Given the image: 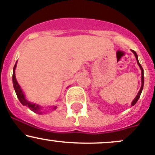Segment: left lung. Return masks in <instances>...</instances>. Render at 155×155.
<instances>
[{"label": "left lung", "mask_w": 155, "mask_h": 155, "mask_svg": "<svg viewBox=\"0 0 155 155\" xmlns=\"http://www.w3.org/2000/svg\"><path fill=\"white\" fill-rule=\"evenodd\" d=\"M132 52H133V53L134 54L135 57H136V59H137V63H138L139 66L140 67V68H141V71H142V76H141V78H142V79H141V80H142V86H141V88H140V91H139L138 94H137V95L136 96V98H135L134 99V101H132V103H131V106H134V105L135 104L137 103V101H138L139 98H140V95H141L142 91H143V85H144V73H143V67H142L141 65H140V63H139V60H138V56H137V53H136V52H135L134 51V50H132Z\"/></svg>", "instance_id": "obj_1"}]
</instances>
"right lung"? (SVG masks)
Masks as SVG:
<instances>
[{"label":"right lung","mask_w":155,"mask_h":155,"mask_svg":"<svg viewBox=\"0 0 155 155\" xmlns=\"http://www.w3.org/2000/svg\"><path fill=\"white\" fill-rule=\"evenodd\" d=\"M15 68H16V63H15V66H14V68H13V73H12V83H13L14 89H15V93H16L18 100L20 101L21 103L24 105V106H28V107L31 110L33 111V112L39 113V114H40V113H41V111H40L41 107L39 106V105H36V104L30 103V102L28 101L26 99H25V95H24V93H23V92H22L20 86L18 85V82H17L16 78H15ZM54 108H56V107H54Z\"/></svg>","instance_id":"obj_1"}]
</instances>
